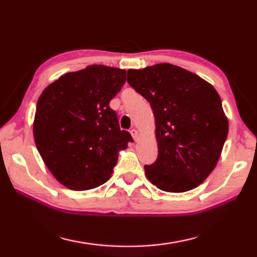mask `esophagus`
Here are the masks:
<instances>
[{
    "mask_svg": "<svg viewBox=\"0 0 257 257\" xmlns=\"http://www.w3.org/2000/svg\"><path fill=\"white\" fill-rule=\"evenodd\" d=\"M130 134H132V136H133V138L135 139V141H137V138H138L137 129L136 128H133L132 130H130Z\"/></svg>",
    "mask_w": 257,
    "mask_h": 257,
    "instance_id": "obj_1",
    "label": "esophagus"
}]
</instances>
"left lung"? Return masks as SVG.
Segmentation results:
<instances>
[{"mask_svg": "<svg viewBox=\"0 0 257 257\" xmlns=\"http://www.w3.org/2000/svg\"><path fill=\"white\" fill-rule=\"evenodd\" d=\"M127 81L154 113L159 153L144 167L147 179L169 193L196 188L215 168L228 136L214 87L170 63L129 69Z\"/></svg>", "mask_w": 257, "mask_h": 257, "instance_id": "1", "label": "left lung"}]
</instances>
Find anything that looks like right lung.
I'll use <instances>...</instances> for the list:
<instances>
[{"label":"right lung","mask_w":257,"mask_h":257,"mask_svg":"<svg viewBox=\"0 0 257 257\" xmlns=\"http://www.w3.org/2000/svg\"><path fill=\"white\" fill-rule=\"evenodd\" d=\"M124 82L125 70L94 64L61 76L38 98L35 144L52 175L67 188L103 185L119 151L134 142L110 107Z\"/></svg>","instance_id":"right-lung-1"}]
</instances>
